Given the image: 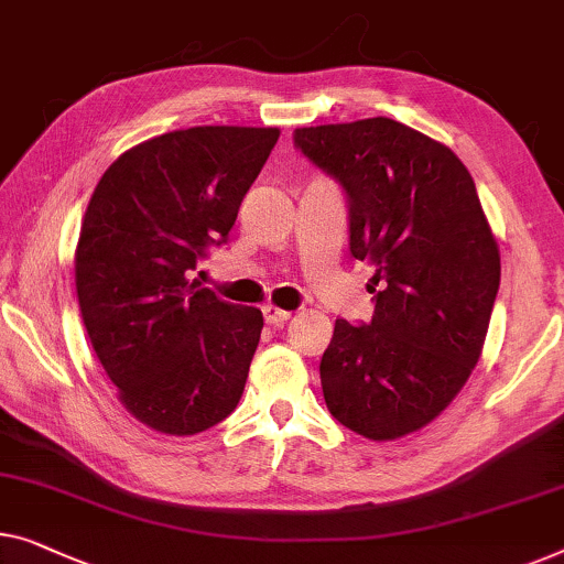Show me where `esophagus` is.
Here are the masks:
<instances>
[{"label":"esophagus","mask_w":564,"mask_h":564,"mask_svg":"<svg viewBox=\"0 0 564 564\" xmlns=\"http://www.w3.org/2000/svg\"><path fill=\"white\" fill-rule=\"evenodd\" d=\"M262 313H264V321L269 325H284L292 317L290 310H282V307H276V305H264Z\"/></svg>","instance_id":"1"}]
</instances>
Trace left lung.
<instances>
[{"mask_svg":"<svg viewBox=\"0 0 564 564\" xmlns=\"http://www.w3.org/2000/svg\"><path fill=\"white\" fill-rule=\"evenodd\" d=\"M292 140L343 187L350 254L377 267L371 321H336L321 358L325 404L369 440L410 435L468 381L499 292L476 183L453 150L387 117Z\"/></svg>","mask_w":564,"mask_h":564,"instance_id":"8db88e82","label":"left lung"}]
</instances>
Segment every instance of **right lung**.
<instances>
[{
  "mask_svg": "<svg viewBox=\"0 0 564 564\" xmlns=\"http://www.w3.org/2000/svg\"><path fill=\"white\" fill-rule=\"evenodd\" d=\"M280 129L193 127L147 140L106 170L76 249L80 315L119 399L147 427L195 435L236 410L262 310L191 280L228 241Z\"/></svg>",
  "mask_w": 564,
  "mask_h": 564,
  "instance_id": "obj_1",
  "label": "right lung"
}]
</instances>
